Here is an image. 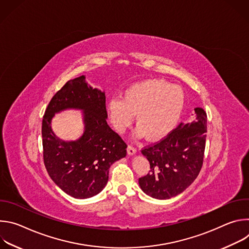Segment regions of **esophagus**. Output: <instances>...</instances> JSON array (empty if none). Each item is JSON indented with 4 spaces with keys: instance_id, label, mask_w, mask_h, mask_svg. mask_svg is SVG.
<instances>
[{
    "instance_id": "34e87169",
    "label": "esophagus",
    "mask_w": 249,
    "mask_h": 249,
    "mask_svg": "<svg viewBox=\"0 0 249 249\" xmlns=\"http://www.w3.org/2000/svg\"><path fill=\"white\" fill-rule=\"evenodd\" d=\"M127 153H128L129 156H133V155H135L137 153V150L134 147H132V146H128Z\"/></svg>"
}]
</instances>
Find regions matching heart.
Instances as JSON below:
<instances>
[{
  "label": "heart",
  "mask_w": 249,
  "mask_h": 249,
  "mask_svg": "<svg viewBox=\"0 0 249 249\" xmlns=\"http://www.w3.org/2000/svg\"><path fill=\"white\" fill-rule=\"evenodd\" d=\"M185 106V95L181 88L164 80L152 79L136 83L125 89L123 98L108 100L106 109L114 127L125 131L137 114L135 136L148 135L156 141L166 137L178 124Z\"/></svg>",
  "instance_id": "b5f03b06"
}]
</instances>
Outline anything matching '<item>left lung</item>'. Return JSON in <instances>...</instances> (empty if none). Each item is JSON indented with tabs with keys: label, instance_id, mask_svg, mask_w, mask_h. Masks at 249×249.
<instances>
[{
	"label": "left lung",
	"instance_id": "8db88e82",
	"mask_svg": "<svg viewBox=\"0 0 249 249\" xmlns=\"http://www.w3.org/2000/svg\"><path fill=\"white\" fill-rule=\"evenodd\" d=\"M195 117L180 123L159 143L142 150L150 161V172L139 178V185L147 195L165 200L179 195L198 176L206 144L207 114L201 107Z\"/></svg>",
	"mask_w": 249,
	"mask_h": 249
}]
</instances>
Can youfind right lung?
<instances>
[{"label": "right lung", "instance_id": "obj_1", "mask_svg": "<svg viewBox=\"0 0 249 249\" xmlns=\"http://www.w3.org/2000/svg\"><path fill=\"white\" fill-rule=\"evenodd\" d=\"M67 109L83 111V135L75 141L58 138L51 128L56 113ZM105 93L81 76L71 80L49 102L42 120L43 159L54 183L77 199L98 194L107 184L109 167L125 158L127 145L106 122Z\"/></svg>", "mask_w": 249, "mask_h": 249}]
</instances>
